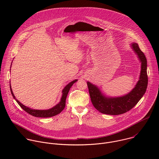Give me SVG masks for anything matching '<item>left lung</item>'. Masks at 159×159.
<instances>
[{"instance_id": "left-lung-1", "label": "left lung", "mask_w": 159, "mask_h": 159, "mask_svg": "<svg viewBox=\"0 0 159 159\" xmlns=\"http://www.w3.org/2000/svg\"><path fill=\"white\" fill-rule=\"evenodd\" d=\"M131 47L140 60L141 72L139 80L130 93L121 97L107 98L102 94L98 87L89 82H87L93 106L103 114L110 115L123 114L137 104L146 92L148 84L147 58L137 43H133Z\"/></svg>"}]
</instances>
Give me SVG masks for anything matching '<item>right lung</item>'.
I'll return each instance as SVG.
<instances>
[{"label": "right lung", "instance_id": "obj_1", "mask_svg": "<svg viewBox=\"0 0 159 159\" xmlns=\"http://www.w3.org/2000/svg\"><path fill=\"white\" fill-rule=\"evenodd\" d=\"M77 81V80H74L72 82H70L69 84H67L65 88L63 89L62 90V96L61 98V100L60 101V102L58 104H57L55 106H54L53 107L47 109V110H37V109H31L28 107H26V106L23 105L22 103H20L17 99H16L13 93L12 90L11 89V86L10 84V89H11V92L12 94V96H13L14 99L16 101V102L18 103V104L22 107V109H24L26 112H27L28 114L35 116V117H38V118H49V117H52L54 116L55 115H58L59 113H60L63 109L65 108V101H66V96L68 95V93H69L70 89L71 88V87L72 86V85L76 82Z\"/></svg>", "mask_w": 159, "mask_h": 159}]
</instances>
